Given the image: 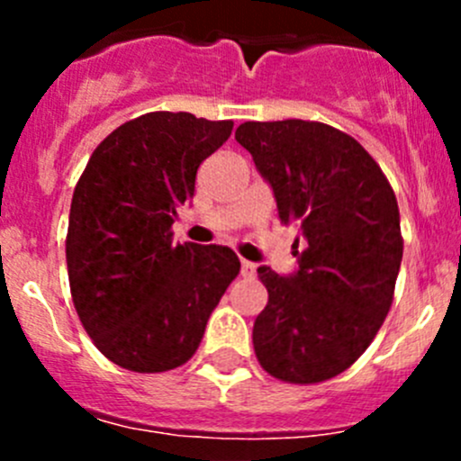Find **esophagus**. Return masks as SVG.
Wrapping results in <instances>:
<instances>
[{
    "mask_svg": "<svg viewBox=\"0 0 461 461\" xmlns=\"http://www.w3.org/2000/svg\"><path fill=\"white\" fill-rule=\"evenodd\" d=\"M240 274H243L245 278H252L254 274H257V265H254L252 260H240Z\"/></svg>",
    "mask_w": 461,
    "mask_h": 461,
    "instance_id": "obj_1",
    "label": "esophagus"
}]
</instances>
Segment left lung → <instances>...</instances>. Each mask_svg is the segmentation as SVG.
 Wrapping results in <instances>:
<instances>
[{
  "label": "left lung",
  "mask_w": 461,
  "mask_h": 461,
  "mask_svg": "<svg viewBox=\"0 0 461 461\" xmlns=\"http://www.w3.org/2000/svg\"><path fill=\"white\" fill-rule=\"evenodd\" d=\"M236 140L272 185L283 222H299V272L258 267L267 305L254 352L285 384H321L373 343L394 299L403 239L393 187L348 133L314 120L243 122Z\"/></svg>",
  "instance_id": "1"
}]
</instances>
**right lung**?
<instances>
[{"instance_id":"obj_1","label":"right lung","mask_w":461,"mask_h":461,"mask_svg":"<svg viewBox=\"0 0 461 461\" xmlns=\"http://www.w3.org/2000/svg\"><path fill=\"white\" fill-rule=\"evenodd\" d=\"M231 120L151 111L95 147L76 185L67 231L73 305L97 350L131 373H167L198 350L239 276L222 245H174L176 209Z\"/></svg>"}]
</instances>
